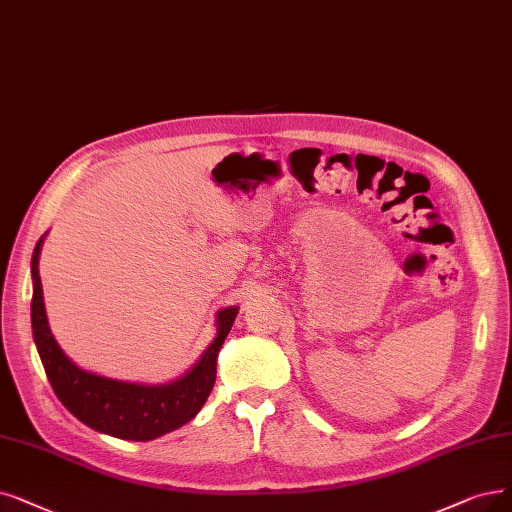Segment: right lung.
Segmentation results:
<instances>
[{
	"label": "right lung",
	"instance_id": "1",
	"mask_svg": "<svg viewBox=\"0 0 512 512\" xmlns=\"http://www.w3.org/2000/svg\"><path fill=\"white\" fill-rule=\"evenodd\" d=\"M42 241L44 237L37 241L31 258L33 338L54 393L67 410L98 433L130 441L157 439L195 418L214 388L216 357L224 338L231 332L237 317V306L218 313L216 340L201 355L193 370L182 378L161 386L102 378L79 370L56 344L50 332L44 309L42 279H39L37 269Z\"/></svg>",
	"mask_w": 512,
	"mask_h": 512
}]
</instances>
